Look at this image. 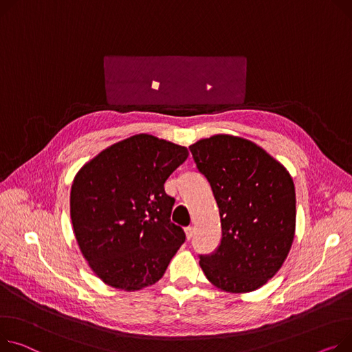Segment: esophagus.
<instances>
[{"label": "esophagus", "mask_w": 352, "mask_h": 352, "mask_svg": "<svg viewBox=\"0 0 352 352\" xmlns=\"http://www.w3.org/2000/svg\"><path fill=\"white\" fill-rule=\"evenodd\" d=\"M185 235H186V239L191 241L192 236H194V228H192V226L185 228Z\"/></svg>", "instance_id": "esophagus-1"}]
</instances>
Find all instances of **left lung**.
<instances>
[{
	"label": "left lung",
	"instance_id": "obj_1",
	"mask_svg": "<svg viewBox=\"0 0 352 352\" xmlns=\"http://www.w3.org/2000/svg\"><path fill=\"white\" fill-rule=\"evenodd\" d=\"M217 199L219 248L199 256L215 287L249 293L285 263L296 232L294 182L283 164L250 140L217 134L190 146Z\"/></svg>",
	"mask_w": 352,
	"mask_h": 352
}]
</instances>
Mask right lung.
I'll return each mask as SVG.
<instances>
[{
	"label": "right lung",
	"mask_w": 352,
	"mask_h": 352,
	"mask_svg": "<svg viewBox=\"0 0 352 352\" xmlns=\"http://www.w3.org/2000/svg\"><path fill=\"white\" fill-rule=\"evenodd\" d=\"M188 157L186 147L151 134L122 140L87 161L70 190L79 249L103 282L124 292L154 285L185 242L171 222L164 184Z\"/></svg>",
	"instance_id": "1"
}]
</instances>
